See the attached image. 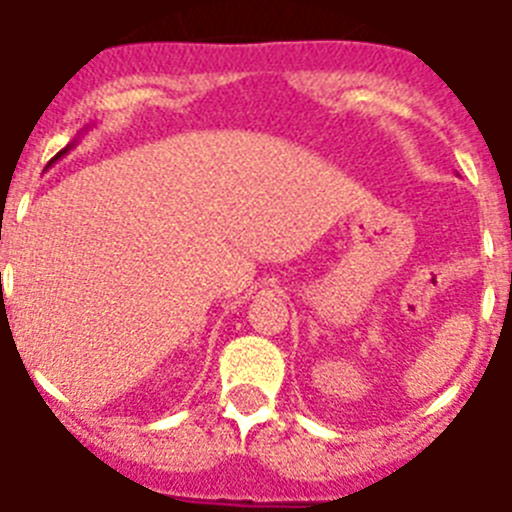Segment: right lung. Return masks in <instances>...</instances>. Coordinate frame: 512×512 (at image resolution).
Wrapping results in <instances>:
<instances>
[{
  "label": "right lung",
  "mask_w": 512,
  "mask_h": 512,
  "mask_svg": "<svg viewBox=\"0 0 512 512\" xmlns=\"http://www.w3.org/2000/svg\"><path fill=\"white\" fill-rule=\"evenodd\" d=\"M71 148H74V143H71V146H66V148H63V151H58V153H56V156H53V158H51V164H56L58 158H63V156H66V153H69V151H71Z\"/></svg>",
  "instance_id": "add662e5"
}]
</instances>
